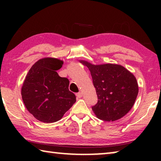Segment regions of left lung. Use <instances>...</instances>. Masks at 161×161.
Masks as SVG:
<instances>
[{
  "label": "left lung",
  "instance_id": "left-lung-1",
  "mask_svg": "<svg viewBox=\"0 0 161 161\" xmlns=\"http://www.w3.org/2000/svg\"><path fill=\"white\" fill-rule=\"evenodd\" d=\"M62 64L63 61L56 58L39 59L30 69L22 86L26 108L44 123L60 120L76 102L75 94L69 89V80L57 72Z\"/></svg>",
  "mask_w": 161,
  "mask_h": 161
}]
</instances>
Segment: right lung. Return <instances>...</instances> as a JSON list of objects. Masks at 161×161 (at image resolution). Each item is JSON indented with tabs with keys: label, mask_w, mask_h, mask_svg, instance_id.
Wrapping results in <instances>:
<instances>
[{
	"label": "right lung",
	"mask_w": 161,
	"mask_h": 161,
	"mask_svg": "<svg viewBox=\"0 0 161 161\" xmlns=\"http://www.w3.org/2000/svg\"><path fill=\"white\" fill-rule=\"evenodd\" d=\"M91 72L98 102L92 107L98 119L114 121L131 109L138 93L135 76L121 65H94L84 62Z\"/></svg>",
	"instance_id": "right-lung-1"
}]
</instances>
